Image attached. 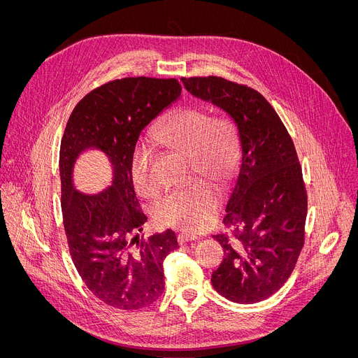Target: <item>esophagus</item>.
<instances>
[{"instance_id": "34e87169", "label": "esophagus", "mask_w": 358, "mask_h": 358, "mask_svg": "<svg viewBox=\"0 0 358 358\" xmlns=\"http://www.w3.org/2000/svg\"><path fill=\"white\" fill-rule=\"evenodd\" d=\"M194 240H197V236L188 234V233H181V234H178V243H180V244H187V243L194 241Z\"/></svg>"}]
</instances>
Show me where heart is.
I'll return each mask as SVG.
<instances>
[{
    "label": "heart",
    "mask_w": 358,
    "mask_h": 358,
    "mask_svg": "<svg viewBox=\"0 0 358 358\" xmlns=\"http://www.w3.org/2000/svg\"><path fill=\"white\" fill-rule=\"evenodd\" d=\"M154 138L189 157L191 171L217 187H224L234 173L238 138L234 124L224 115L210 117L207 110L196 106L180 107L162 118L154 131ZM151 162L152 150L140 143L133 151L129 171L143 196H152L158 189ZM217 211L215 188L208 182L197 181L161 197L154 206V218L162 227L197 233L215 218Z\"/></svg>",
    "instance_id": "1"
}]
</instances>
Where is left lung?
<instances>
[{
    "mask_svg": "<svg viewBox=\"0 0 358 358\" xmlns=\"http://www.w3.org/2000/svg\"><path fill=\"white\" fill-rule=\"evenodd\" d=\"M182 84L230 117L241 145L224 217L231 233L214 236L224 258L211 275L213 287L238 304L263 301L288 280L304 245L307 191L294 143L258 91L214 76L182 78Z\"/></svg>",
    "mask_w": 358,
    "mask_h": 358,
    "instance_id": "left-lung-1",
    "label": "left lung"
}]
</instances>
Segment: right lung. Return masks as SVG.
Segmentation results:
<instances>
[{
  "mask_svg": "<svg viewBox=\"0 0 358 358\" xmlns=\"http://www.w3.org/2000/svg\"><path fill=\"white\" fill-rule=\"evenodd\" d=\"M180 94L176 78L110 81L76 106L61 140V206L71 258L92 294L120 310L147 307L164 292L162 262L178 247L171 230L140 240L147 217L129 162L143 129ZM88 148L103 150L113 167L112 185L99 194L72 184L75 161Z\"/></svg>",
  "mask_w": 358,
  "mask_h": 358,
  "instance_id": "obj_1",
  "label": "right lung"
}]
</instances>
